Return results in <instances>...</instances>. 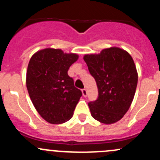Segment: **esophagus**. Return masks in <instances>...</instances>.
<instances>
[{"label":"esophagus","instance_id":"34e87169","mask_svg":"<svg viewBox=\"0 0 160 160\" xmlns=\"http://www.w3.org/2000/svg\"><path fill=\"white\" fill-rule=\"evenodd\" d=\"M82 93H83V97H87L88 96V91H87L86 89H83L82 90Z\"/></svg>","mask_w":160,"mask_h":160}]
</instances>
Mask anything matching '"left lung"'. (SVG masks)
Wrapping results in <instances>:
<instances>
[{"mask_svg": "<svg viewBox=\"0 0 160 160\" xmlns=\"http://www.w3.org/2000/svg\"><path fill=\"white\" fill-rule=\"evenodd\" d=\"M83 59L98 89V99L88 103L92 117L104 124L117 122L129 109L138 83L132 56L112 47L98 55H85Z\"/></svg>", "mask_w": 160, "mask_h": 160, "instance_id": "8db88e82", "label": "left lung"}]
</instances>
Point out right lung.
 Wrapping results in <instances>:
<instances>
[{
  "instance_id": "1",
  "label": "right lung",
  "mask_w": 160,
  "mask_h": 160,
  "mask_svg": "<svg viewBox=\"0 0 160 160\" xmlns=\"http://www.w3.org/2000/svg\"><path fill=\"white\" fill-rule=\"evenodd\" d=\"M77 54L61 49H45L31 58L26 86L35 109L46 122L62 124L72 118L82 96L67 71L77 60Z\"/></svg>"
}]
</instances>
